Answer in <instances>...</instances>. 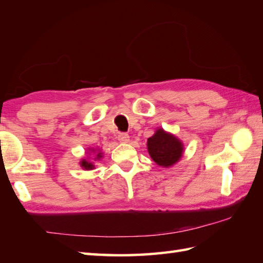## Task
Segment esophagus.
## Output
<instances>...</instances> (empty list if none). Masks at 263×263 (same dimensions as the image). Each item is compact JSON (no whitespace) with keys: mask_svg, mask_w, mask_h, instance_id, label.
<instances>
[{"mask_svg":"<svg viewBox=\"0 0 263 263\" xmlns=\"http://www.w3.org/2000/svg\"><path fill=\"white\" fill-rule=\"evenodd\" d=\"M118 141L121 142V143L129 142V135H128V134H126V133H119Z\"/></svg>","mask_w":263,"mask_h":263,"instance_id":"34e87169","label":"esophagus"}]
</instances>
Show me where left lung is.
I'll return each mask as SVG.
<instances>
[{"mask_svg": "<svg viewBox=\"0 0 263 263\" xmlns=\"http://www.w3.org/2000/svg\"><path fill=\"white\" fill-rule=\"evenodd\" d=\"M148 154L157 165L163 167L172 166L183 154V144L178 137L159 128L147 139Z\"/></svg>", "mask_w": 263, "mask_h": 263, "instance_id": "left-lung-1", "label": "left lung"}]
</instances>
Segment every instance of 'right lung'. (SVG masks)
Listing matches in <instances>:
<instances>
[{
  "label": "right lung",
  "mask_w": 263,
  "mask_h": 263,
  "mask_svg": "<svg viewBox=\"0 0 263 263\" xmlns=\"http://www.w3.org/2000/svg\"><path fill=\"white\" fill-rule=\"evenodd\" d=\"M90 151H91V153L96 154L95 160H99V159H101V157H102V153H100V151H97V149H90ZM80 165L82 166L83 168H85V170H93V168H95V165H93V163L85 160V159H83L82 161L80 162Z\"/></svg>",
  "instance_id": "obj_1"
}]
</instances>
